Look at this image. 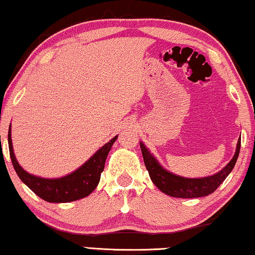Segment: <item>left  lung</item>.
<instances>
[{
	"label": "left lung",
	"mask_w": 255,
	"mask_h": 255,
	"mask_svg": "<svg viewBox=\"0 0 255 255\" xmlns=\"http://www.w3.org/2000/svg\"><path fill=\"white\" fill-rule=\"evenodd\" d=\"M140 148H141L143 162H145L146 169L148 170L150 179L158 190L173 198H200L212 194L232 171L237 162L239 150H241V136L238 139L237 148L231 161L221 171L213 176L204 177V178H185V177L173 175L172 172H169L161 167L156 158L149 153V150L141 141H140Z\"/></svg>",
	"instance_id": "1"
}]
</instances>
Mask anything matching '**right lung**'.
<instances>
[{
  "mask_svg": "<svg viewBox=\"0 0 255 255\" xmlns=\"http://www.w3.org/2000/svg\"><path fill=\"white\" fill-rule=\"evenodd\" d=\"M117 136L119 135L114 136L109 142L102 146L82 167L61 178H42V177L33 176L20 167L13 153L11 125L9 127L8 142L11 162L21 182L26 184L29 189L43 200L60 204V202L79 200L90 195L95 190L100 182L101 172L105 169L106 158Z\"/></svg>",
  "mask_w": 255,
  "mask_h": 255,
  "instance_id": "right-lung-1",
  "label": "right lung"
}]
</instances>
